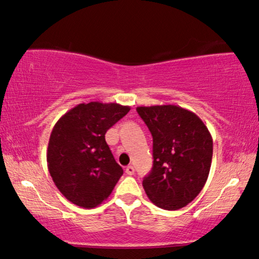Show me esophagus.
<instances>
[{"label":"esophagus","mask_w":259,"mask_h":259,"mask_svg":"<svg viewBox=\"0 0 259 259\" xmlns=\"http://www.w3.org/2000/svg\"><path fill=\"white\" fill-rule=\"evenodd\" d=\"M125 173H126V175H129V176H133V175H135V167H134V166H131V165H129V166H126V168H125Z\"/></svg>","instance_id":"1"}]
</instances>
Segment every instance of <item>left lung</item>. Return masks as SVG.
I'll use <instances>...</instances> for the list:
<instances>
[{
    "label": "left lung",
    "instance_id": "obj_1",
    "mask_svg": "<svg viewBox=\"0 0 259 259\" xmlns=\"http://www.w3.org/2000/svg\"><path fill=\"white\" fill-rule=\"evenodd\" d=\"M153 138V166L143 187L157 207L180 209L206 184L213 158V138L193 111L175 105L137 107Z\"/></svg>",
    "mask_w": 259,
    "mask_h": 259
}]
</instances>
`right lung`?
<instances>
[{
	"instance_id": "1",
	"label": "right lung",
	"mask_w": 259,
	"mask_h": 259,
	"mask_svg": "<svg viewBox=\"0 0 259 259\" xmlns=\"http://www.w3.org/2000/svg\"><path fill=\"white\" fill-rule=\"evenodd\" d=\"M129 110L118 103H80L58 119L46 160L53 183L68 201L91 209L111 194L123 169L105 135Z\"/></svg>"
}]
</instances>
